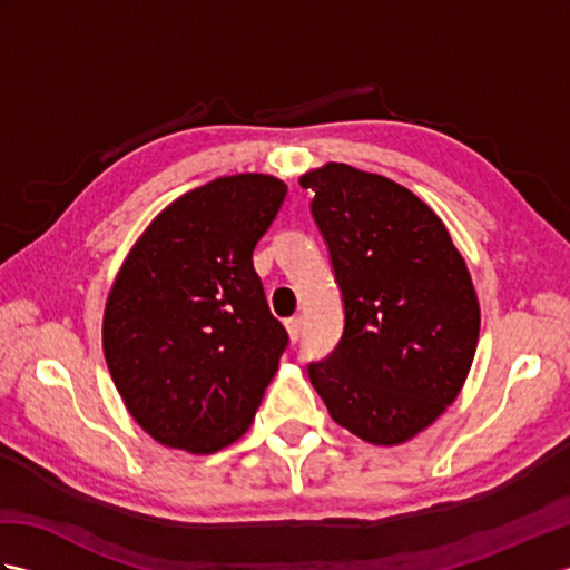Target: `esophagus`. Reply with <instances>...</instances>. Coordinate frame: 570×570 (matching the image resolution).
<instances>
[{"mask_svg": "<svg viewBox=\"0 0 570 570\" xmlns=\"http://www.w3.org/2000/svg\"><path fill=\"white\" fill-rule=\"evenodd\" d=\"M301 328H304V318H301V316L288 318V321H286V333H288V341H292V343H298V337H301Z\"/></svg>", "mask_w": 570, "mask_h": 570, "instance_id": "1", "label": "esophagus"}]
</instances>
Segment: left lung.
Instances as JSON below:
<instances>
[{
	"mask_svg": "<svg viewBox=\"0 0 570 570\" xmlns=\"http://www.w3.org/2000/svg\"><path fill=\"white\" fill-rule=\"evenodd\" d=\"M298 184L316 193L345 306L341 343L308 365L313 390L357 439L406 443L455 402L475 357L468 264L441 217L390 178L331 161Z\"/></svg>",
	"mask_w": 570,
	"mask_h": 570,
	"instance_id": "8db88e82",
	"label": "left lung"
}]
</instances>
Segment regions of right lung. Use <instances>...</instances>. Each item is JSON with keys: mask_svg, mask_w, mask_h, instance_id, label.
Segmentation results:
<instances>
[{"mask_svg": "<svg viewBox=\"0 0 570 570\" xmlns=\"http://www.w3.org/2000/svg\"><path fill=\"white\" fill-rule=\"evenodd\" d=\"M284 196L266 174L215 178L166 205L119 266L105 360L161 445L208 455L252 426L288 343L252 264Z\"/></svg>", "mask_w": 570, "mask_h": 570, "instance_id": "add662e5", "label": "right lung"}]
</instances>
